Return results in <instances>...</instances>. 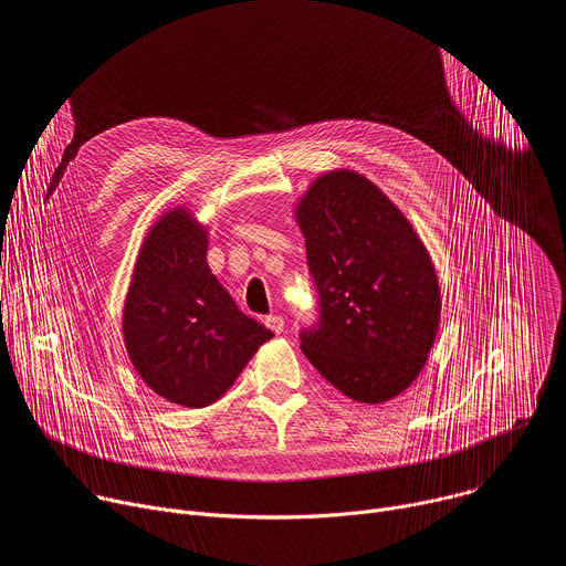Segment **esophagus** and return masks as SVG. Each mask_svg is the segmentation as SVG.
I'll return each instance as SVG.
<instances>
[{
	"mask_svg": "<svg viewBox=\"0 0 566 566\" xmlns=\"http://www.w3.org/2000/svg\"><path fill=\"white\" fill-rule=\"evenodd\" d=\"M266 327L275 334H282L284 332V317L282 315H269L266 317Z\"/></svg>",
	"mask_w": 566,
	"mask_h": 566,
	"instance_id": "34e87169",
	"label": "esophagus"
}]
</instances>
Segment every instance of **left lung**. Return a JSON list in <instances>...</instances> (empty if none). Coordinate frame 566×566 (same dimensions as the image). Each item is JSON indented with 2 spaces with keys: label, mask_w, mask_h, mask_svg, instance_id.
<instances>
[{
  "label": "left lung",
  "mask_w": 566,
  "mask_h": 566,
  "mask_svg": "<svg viewBox=\"0 0 566 566\" xmlns=\"http://www.w3.org/2000/svg\"><path fill=\"white\" fill-rule=\"evenodd\" d=\"M317 317L300 332L308 363L358 402H385L426 365L439 282L410 221L365 177H319L297 208Z\"/></svg>",
  "instance_id": "8db88e82"
}]
</instances>
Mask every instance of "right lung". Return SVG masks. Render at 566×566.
<instances>
[{
    "mask_svg": "<svg viewBox=\"0 0 566 566\" xmlns=\"http://www.w3.org/2000/svg\"><path fill=\"white\" fill-rule=\"evenodd\" d=\"M208 237L188 212L160 219L140 249L123 313L127 354L170 402L206 408L273 338L244 315L206 262Z\"/></svg>",
    "mask_w": 566,
    "mask_h": 566,
    "instance_id": "add662e5",
    "label": "right lung"
}]
</instances>
